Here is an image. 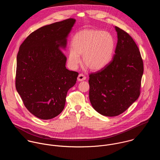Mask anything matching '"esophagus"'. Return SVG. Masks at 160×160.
<instances>
[{"label": "esophagus", "mask_w": 160, "mask_h": 160, "mask_svg": "<svg viewBox=\"0 0 160 160\" xmlns=\"http://www.w3.org/2000/svg\"><path fill=\"white\" fill-rule=\"evenodd\" d=\"M86 79V76L83 74H79L78 77V81H83Z\"/></svg>", "instance_id": "34e87169"}]
</instances>
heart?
<instances>
[{"instance_id":"obj_1","label":"heart","mask_w":160,"mask_h":160,"mask_svg":"<svg viewBox=\"0 0 160 160\" xmlns=\"http://www.w3.org/2000/svg\"><path fill=\"white\" fill-rule=\"evenodd\" d=\"M113 36L107 31L84 29L76 33L68 50L69 65L76 67L82 55V63L89 69L97 71L105 68L111 62L114 53Z\"/></svg>"}]
</instances>
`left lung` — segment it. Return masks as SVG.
<instances>
[{"instance_id":"obj_1","label":"left lung","mask_w":160,"mask_h":160,"mask_svg":"<svg viewBox=\"0 0 160 160\" xmlns=\"http://www.w3.org/2000/svg\"><path fill=\"white\" fill-rule=\"evenodd\" d=\"M118 41L113 60L105 68L89 74V99L98 113L116 116L140 95L143 61L133 39L115 26Z\"/></svg>"}]
</instances>
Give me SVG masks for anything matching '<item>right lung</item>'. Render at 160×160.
Masks as SVG:
<instances>
[{
  "label": "right lung",
  "mask_w": 160,
  "mask_h": 160,
  "mask_svg": "<svg viewBox=\"0 0 160 160\" xmlns=\"http://www.w3.org/2000/svg\"><path fill=\"white\" fill-rule=\"evenodd\" d=\"M76 20L39 28L24 41L17 58L16 89L28 110L41 119H50L64 109L68 91L78 72L66 68L67 38Z\"/></svg>",
  "instance_id": "right-lung-1"
}]
</instances>
